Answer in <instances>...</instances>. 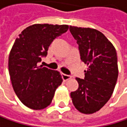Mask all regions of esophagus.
Here are the masks:
<instances>
[{
  "label": "esophagus",
  "instance_id": "obj_1",
  "mask_svg": "<svg viewBox=\"0 0 127 127\" xmlns=\"http://www.w3.org/2000/svg\"><path fill=\"white\" fill-rule=\"evenodd\" d=\"M62 78L64 81H68L69 79L71 78V77L70 75H67V74H62Z\"/></svg>",
  "mask_w": 127,
  "mask_h": 127
}]
</instances>
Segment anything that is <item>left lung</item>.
<instances>
[{
    "instance_id": "obj_1",
    "label": "left lung",
    "mask_w": 127,
    "mask_h": 127,
    "mask_svg": "<svg viewBox=\"0 0 127 127\" xmlns=\"http://www.w3.org/2000/svg\"><path fill=\"white\" fill-rule=\"evenodd\" d=\"M77 40L81 60L87 64L85 79L76 77L78 88L70 93L80 113L92 114L111 98L118 78L117 54L114 46L101 32L91 28L70 26Z\"/></svg>"
}]
</instances>
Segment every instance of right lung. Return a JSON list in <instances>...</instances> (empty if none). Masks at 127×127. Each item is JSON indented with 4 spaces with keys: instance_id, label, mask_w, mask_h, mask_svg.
Returning <instances> with one entry per match:
<instances>
[{
    "instance_id": "1",
    "label": "right lung",
    "mask_w": 127,
    "mask_h": 127,
    "mask_svg": "<svg viewBox=\"0 0 127 127\" xmlns=\"http://www.w3.org/2000/svg\"><path fill=\"white\" fill-rule=\"evenodd\" d=\"M67 25L35 24L24 29L15 39L8 58L13 89L28 108L40 110L50 105L63 82L57 70L38 67L41 57L57 37L68 30Z\"/></svg>"
}]
</instances>
